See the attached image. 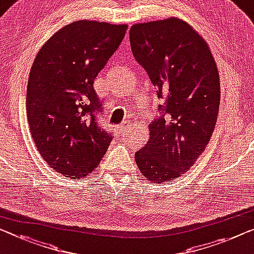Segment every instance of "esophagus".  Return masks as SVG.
I'll return each mask as SVG.
<instances>
[{"mask_svg":"<svg viewBox=\"0 0 254 254\" xmlns=\"http://www.w3.org/2000/svg\"><path fill=\"white\" fill-rule=\"evenodd\" d=\"M126 126H116L115 127V133L116 134H123L124 131H126Z\"/></svg>","mask_w":254,"mask_h":254,"instance_id":"1","label":"esophagus"}]
</instances>
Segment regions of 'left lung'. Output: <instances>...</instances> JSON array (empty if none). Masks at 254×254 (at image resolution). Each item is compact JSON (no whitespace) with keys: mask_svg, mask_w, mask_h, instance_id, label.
I'll return each instance as SVG.
<instances>
[{"mask_svg":"<svg viewBox=\"0 0 254 254\" xmlns=\"http://www.w3.org/2000/svg\"><path fill=\"white\" fill-rule=\"evenodd\" d=\"M130 43L162 99L135 163L161 184L188 171L210 141L220 103L218 68L202 37L178 18L133 25Z\"/></svg>","mask_w":254,"mask_h":254,"instance_id":"1","label":"left lung"}]
</instances>
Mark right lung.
<instances>
[{
  "mask_svg": "<svg viewBox=\"0 0 254 254\" xmlns=\"http://www.w3.org/2000/svg\"><path fill=\"white\" fill-rule=\"evenodd\" d=\"M127 25L78 20L45 43L29 73L27 117L34 142L55 171L71 179L100 163L114 135L99 126L94 79L126 36Z\"/></svg>",
  "mask_w": 254,
  "mask_h": 254,
  "instance_id": "right-lung-1",
  "label": "right lung"
}]
</instances>
